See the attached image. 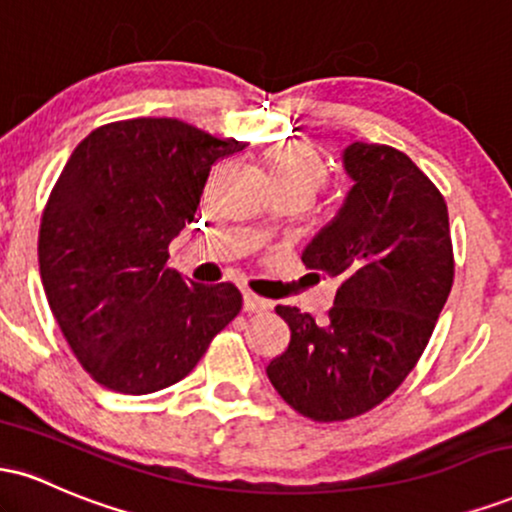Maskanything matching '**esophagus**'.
<instances>
[{
	"mask_svg": "<svg viewBox=\"0 0 512 512\" xmlns=\"http://www.w3.org/2000/svg\"><path fill=\"white\" fill-rule=\"evenodd\" d=\"M269 308H272V303L264 301V298L257 296V293H252V291L243 293V310H245V313H262V310H269Z\"/></svg>",
	"mask_w": 512,
	"mask_h": 512,
	"instance_id": "34e87169",
	"label": "esophagus"
}]
</instances>
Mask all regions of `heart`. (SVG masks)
I'll list each match as a JSON object with an SVG mask.
<instances>
[{"label": "heart", "mask_w": 512, "mask_h": 512, "mask_svg": "<svg viewBox=\"0 0 512 512\" xmlns=\"http://www.w3.org/2000/svg\"><path fill=\"white\" fill-rule=\"evenodd\" d=\"M274 190H296L313 199L330 180V168L310 144L286 142L272 149L267 156Z\"/></svg>", "instance_id": "heart-1"}]
</instances>
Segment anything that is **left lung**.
<instances>
[{
  "instance_id": "left-lung-1",
  "label": "left lung",
  "mask_w": 512,
  "mask_h": 512,
  "mask_svg": "<svg viewBox=\"0 0 512 512\" xmlns=\"http://www.w3.org/2000/svg\"><path fill=\"white\" fill-rule=\"evenodd\" d=\"M342 211L303 252L308 269L342 279L322 322L276 305L291 342L267 375L298 414L346 421L385 402L424 354L455 279L448 204L402 151L354 142Z\"/></svg>"
}]
</instances>
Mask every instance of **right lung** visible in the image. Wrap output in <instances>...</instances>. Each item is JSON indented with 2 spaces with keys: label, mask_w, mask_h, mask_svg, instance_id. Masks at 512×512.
<instances>
[{
  "label": "right lung",
  "mask_w": 512,
  "mask_h": 512,
  "mask_svg": "<svg viewBox=\"0 0 512 512\" xmlns=\"http://www.w3.org/2000/svg\"><path fill=\"white\" fill-rule=\"evenodd\" d=\"M243 149L175 117H134L69 156L40 219V279L98 385L149 395L178 383L240 313L236 286L185 281L168 245L195 221L211 166Z\"/></svg>",
  "instance_id": "right-lung-1"
}]
</instances>
